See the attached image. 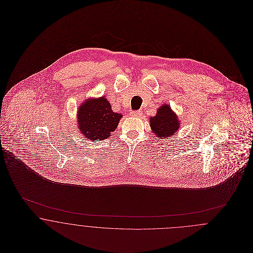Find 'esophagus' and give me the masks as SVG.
I'll use <instances>...</instances> for the list:
<instances>
[{
	"label": "esophagus",
	"mask_w": 253,
	"mask_h": 253,
	"mask_svg": "<svg viewBox=\"0 0 253 253\" xmlns=\"http://www.w3.org/2000/svg\"><path fill=\"white\" fill-rule=\"evenodd\" d=\"M130 115L132 118H139L142 116V112L141 111H132Z\"/></svg>",
	"instance_id": "1"
}]
</instances>
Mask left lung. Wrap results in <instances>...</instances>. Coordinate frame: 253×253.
Wrapping results in <instances>:
<instances>
[{"instance_id":"left-lung-1","label":"left lung","mask_w":253,"mask_h":253,"mask_svg":"<svg viewBox=\"0 0 253 253\" xmlns=\"http://www.w3.org/2000/svg\"><path fill=\"white\" fill-rule=\"evenodd\" d=\"M150 125L154 133L160 139H163L172 136L178 131L179 121L170 107L164 104L158 108L154 118H150Z\"/></svg>"}]
</instances>
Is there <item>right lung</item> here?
Segmentation results:
<instances>
[{
  "instance_id": "1",
  "label": "right lung",
  "mask_w": 253,
  "mask_h": 253,
  "mask_svg": "<svg viewBox=\"0 0 253 253\" xmlns=\"http://www.w3.org/2000/svg\"><path fill=\"white\" fill-rule=\"evenodd\" d=\"M121 118V114L112 111L105 96L89 98L78 111V127L86 138L103 140L117 129Z\"/></svg>"
}]
</instances>
